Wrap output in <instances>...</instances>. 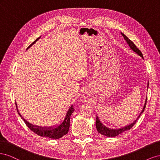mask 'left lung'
<instances>
[{
	"instance_id": "left-lung-1",
	"label": "left lung",
	"mask_w": 160,
	"mask_h": 160,
	"mask_svg": "<svg viewBox=\"0 0 160 160\" xmlns=\"http://www.w3.org/2000/svg\"><path fill=\"white\" fill-rule=\"evenodd\" d=\"M122 33V36L124 37L125 40L126 41V42H128V44L129 45V46L130 47L131 49H132L135 52H136L137 54H138L139 56H141L143 59V55H142V52H141V51H140L138 48L135 45L134 43L131 41L129 38H128L126 36H125L123 33L121 32ZM148 86H149V82L148 83ZM146 102H147V98L146 99V102H145V105L143 106V110L142 111V112L140 113L138 117V118L135 119L134 122L131 123L129 125H128V126H125V127H123L122 128H119V129H109V128H106L105 125H103L102 123H101V122L99 121V118L98 116H97V118H96V122H95V125H96V128H97V130H98V132L101 133V135H105V136H107V137H109V138H111V137H115L117 136V135H119L120 133H123V132H125V131H127V130H129L131 128H132L133 125L135 124V123H136V122L138 121V119L139 118L140 115H142V113L143 112V111L145 109V108H146Z\"/></svg>"
}]
</instances>
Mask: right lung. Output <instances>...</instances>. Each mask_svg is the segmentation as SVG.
Here are the masks:
<instances>
[{
  "mask_svg": "<svg viewBox=\"0 0 160 160\" xmlns=\"http://www.w3.org/2000/svg\"><path fill=\"white\" fill-rule=\"evenodd\" d=\"M41 37L37 38V39L32 43V44H31L28 47L27 49L28 48H30L37 40L39 39ZM16 105H17V103H16ZM74 111L75 109L73 107H72V105H71L69 108L68 111H67L63 122H62L60 125H57V126H56L55 128H52H52H42V127L35 126V125H33L28 123V122H27L25 119H24V118H22V117L20 115V113H19L17 109V111L18 114L20 115L21 118L24 120V122H25V124L27 125V127L29 128L32 132L35 133L38 135H40V136L49 138L51 139H59L68 133L69 126H70V117Z\"/></svg>",
  "mask_w": 160,
  "mask_h": 160,
  "instance_id": "obj_1",
  "label": "right lung"
}]
</instances>
